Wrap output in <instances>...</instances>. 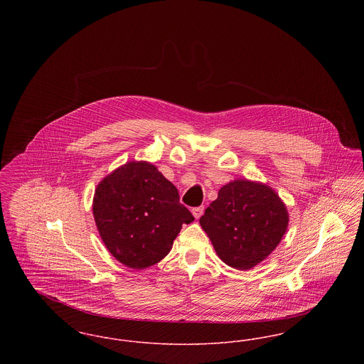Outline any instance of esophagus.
Segmentation results:
<instances>
[{"label": "esophagus", "instance_id": "obj_1", "mask_svg": "<svg viewBox=\"0 0 364 364\" xmlns=\"http://www.w3.org/2000/svg\"><path fill=\"white\" fill-rule=\"evenodd\" d=\"M203 210H205V208H203V206H199V208H192V214H193V217H195L196 220H199V218H200V215L203 214Z\"/></svg>", "mask_w": 364, "mask_h": 364}]
</instances>
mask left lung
I'll return each instance as SVG.
<instances>
[{
    "label": "left lung",
    "instance_id": "8db88e82",
    "mask_svg": "<svg viewBox=\"0 0 364 364\" xmlns=\"http://www.w3.org/2000/svg\"><path fill=\"white\" fill-rule=\"evenodd\" d=\"M218 258L237 270L266 259L289 223L288 208L276 191L260 181H229L199 220Z\"/></svg>",
    "mask_w": 364,
    "mask_h": 364
}]
</instances>
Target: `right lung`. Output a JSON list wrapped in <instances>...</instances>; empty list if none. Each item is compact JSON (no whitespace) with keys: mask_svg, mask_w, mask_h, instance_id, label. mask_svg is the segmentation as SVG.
Segmentation results:
<instances>
[{"mask_svg":"<svg viewBox=\"0 0 364 364\" xmlns=\"http://www.w3.org/2000/svg\"><path fill=\"white\" fill-rule=\"evenodd\" d=\"M178 191L147 161H129L98 183L92 214L107 251L124 266L147 269L172 250L190 210Z\"/></svg>","mask_w":364,"mask_h":364,"instance_id":"right-lung-1","label":"right lung"}]
</instances>
